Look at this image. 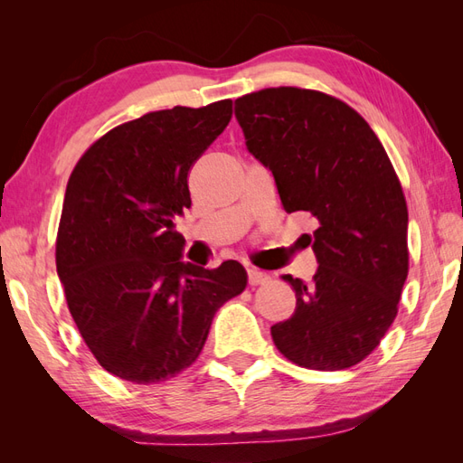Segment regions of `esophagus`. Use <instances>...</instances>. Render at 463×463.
I'll return each instance as SVG.
<instances>
[{
  "label": "esophagus",
  "instance_id": "esophagus-1",
  "mask_svg": "<svg viewBox=\"0 0 463 463\" xmlns=\"http://www.w3.org/2000/svg\"><path fill=\"white\" fill-rule=\"evenodd\" d=\"M247 274H249V286L269 284V279H270L269 274H264V272H260V270H257V269H250Z\"/></svg>",
  "mask_w": 463,
  "mask_h": 463
}]
</instances>
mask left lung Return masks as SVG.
<instances>
[{"label": "left lung", "mask_w": 463, "mask_h": 463, "mask_svg": "<svg viewBox=\"0 0 463 463\" xmlns=\"http://www.w3.org/2000/svg\"><path fill=\"white\" fill-rule=\"evenodd\" d=\"M247 148L276 179L286 213H309L318 260L296 289L291 318L270 328L279 354L305 369L342 371L381 344L410 270L408 204L369 123L330 94L278 87L235 100Z\"/></svg>", "instance_id": "1"}]
</instances>
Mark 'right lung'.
<instances>
[{"instance_id":"right-lung-1","label":"right lung","mask_w":463,"mask_h":463,"mask_svg":"<svg viewBox=\"0 0 463 463\" xmlns=\"http://www.w3.org/2000/svg\"><path fill=\"white\" fill-rule=\"evenodd\" d=\"M232 119V100L175 106L121 123L89 146L67 181L55 266L69 313L100 365L135 384L162 383L203 352L220 307L247 272L181 262L174 216L187 175Z\"/></svg>"}]
</instances>
